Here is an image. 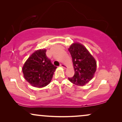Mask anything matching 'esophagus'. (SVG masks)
Instances as JSON below:
<instances>
[{
	"mask_svg": "<svg viewBox=\"0 0 122 122\" xmlns=\"http://www.w3.org/2000/svg\"><path fill=\"white\" fill-rule=\"evenodd\" d=\"M60 66L62 67V68H66V66L65 64H60Z\"/></svg>",
	"mask_w": 122,
	"mask_h": 122,
	"instance_id": "1",
	"label": "esophagus"
}]
</instances>
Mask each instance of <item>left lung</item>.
Listing matches in <instances>:
<instances>
[{"label":"left lung","mask_w":122,"mask_h":122,"mask_svg":"<svg viewBox=\"0 0 122 122\" xmlns=\"http://www.w3.org/2000/svg\"><path fill=\"white\" fill-rule=\"evenodd\" d=\"M68 50L75 69V75L68 79L74 84L83 86L93 77L96 71V60L86 47L79 43H73Z\"/></svg>","instance_id":"obj_1"}]
</instances>
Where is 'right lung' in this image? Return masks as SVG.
<instances>
[{"mask_svg":"<svg viewBox=\"0 0 122 122\" xmlns=\"http://www.w3.org/2000/svg\"><path fill=\"white\" fill-rule=\"evenodd\" d=\"M46 49L35 51L22 68L25 79L33 86L42 88L50 83L57 67L46 55Z\"/></svg>","mask_w":122,"mask_h":122,"instance_id":"add662e5","label":"right lung"}]
</instances>
